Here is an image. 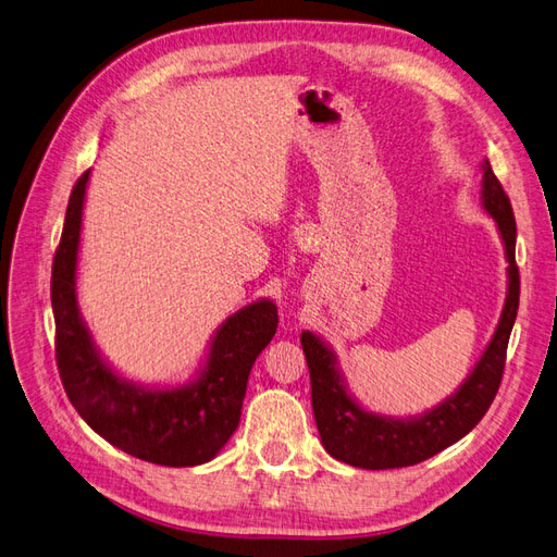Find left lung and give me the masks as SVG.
I'll list each match as a JSON object with an SVG mask.
<instances>
[{"instance_id": "1", "label": "left lung", "mask_w": 557, "mask_h": 557, "mask_svg": "<svg viewBox=\"0 0 557 557\" xmlns=\"http://www.w3.org/2000/svg\"><path fill=\"white\" fill-rule=\"evenodd\" d=\"M481 206L491 214L507 259V296L497 326L462 384L435 407L414 417H386L368 411L349 391L333 347L314 331L300 333L312 382V411L326 451L354 468H409L462 440L486 414L499 388L520 280L516 268V222L509 196L497 183L491 161L481 164Z\"/></svg>"}]
</instances>
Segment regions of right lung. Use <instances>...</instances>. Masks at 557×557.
<instances>
[{"mask_svg":"<svg viewBox=\"0 0 557 557\" xmlns=\"http://www.w3.org/2000/svg\"><path fill=\"white\" fill-rule=\"evenodd\" d=\"M89 171L71 191L52 263L50 300L58 368L81 419L120 451L166 468H194L218 456L236 433L249 370L277 331V308L257 298L212 333L191 380L150 386L124 376L97 347L78 305V252Z\"/></svg>","mask_w":557,"mask_h":557,"instance_id":"obj_1","label":"right lung"}]
</instances>
